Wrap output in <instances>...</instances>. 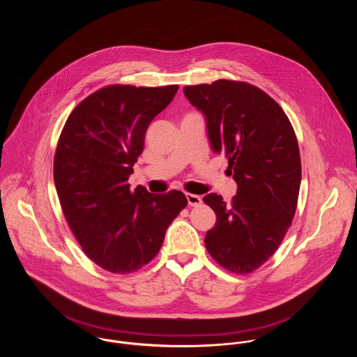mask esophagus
I'll use <instances>...</instances> for the list:
<instances>
[{"mask_svg": "<svg viewBox=\"0 0 357 357\" xmlns=\"http://www.w3.org/2000/svg\"><path fill=\"white\" fill-rule=\"evenodd\" d=\"M185 198H187L190 206H199V204H202V198L195 195V194H187Z\"/></svg>", "mask_w": 357, "mask_h": 357, "instance_id": "34e87169", "label": "esophagus"}]
</instances>
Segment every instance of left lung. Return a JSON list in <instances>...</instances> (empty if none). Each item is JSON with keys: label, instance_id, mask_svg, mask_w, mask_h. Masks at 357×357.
Masks as SVG:
<instances>
[{"label": "left lung", "instance_id": "obj_1", "mask_svg": "<svg viewBox=\"0 0 357 357\" xmlns=\"http://www.w3.org/2000/svg\"><path fill=\"white\" fill-rule=\"evenodd\" d=\"M183 91L204 112L211 150L225 155L238 184L231 204L217 194L204 198L217 215L206 249L227 271L250 273L278 250L296 214L301 158L294 129L282 107L248 82L218 79Z\"/></svg>", "mask_w": 357, "mask_h": 357}]
</instances>
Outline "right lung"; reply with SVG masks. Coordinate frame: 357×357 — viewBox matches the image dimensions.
<instances>
[{
	"mask_svg": "<svg viewBox=\"0 0 357 357\" xmlns=\"http://www.w3.org/2000/svg\"><path fill=\"white\" fill-rule=\"evenodd\" d=\"M177 89L105 86L79 102L61 130L53 162L57 197L85 255L108 272L149 264L187 206L181 191L153 195L128 184L149 125Z\"/></svg>",
	"mask_w": 357,
	"mask_h": 357,
	"instance_id": "1",
	"label": "right lung"
}]
</instances>
